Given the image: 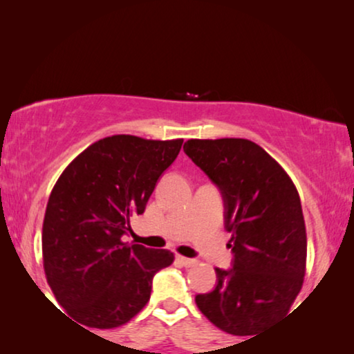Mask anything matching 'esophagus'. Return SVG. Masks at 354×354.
<instances>
[{"label":"esophagus","mask_w":354,"mask_h":354,"mask_svg":"<svg viewBox=\"0 0 354 354\" xmlns=\"http://www.w3.org/2000/svg\"><path fill=\"white\" fill-rule=\"evenodd\" d=\"M178 263H180L182 266H185V268H190V266H195L196 264V259H192V258H185V256H180L178 254L176 258Z\"/></svg>","instance_id":"1"}]
</instances>
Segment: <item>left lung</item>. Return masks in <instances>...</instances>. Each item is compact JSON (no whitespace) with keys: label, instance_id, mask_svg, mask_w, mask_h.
<instances>
[{"label":"left lung","instance_id":"obj_1","mask_svg":"<svg viewBox=\"0 0 354 354\" xmlns=\"http://www.w3.org/2000/svg\"><path fill=\"white\" fill-rule=\"evenodd\" d=\"M183 151L219 188L230 269L196 295L200 311L232 335H253L288 313L303 285L306 227L292 178L259 145L245 138L188 140Z\"/></svg>","mask_w":354,"mask_h":354}]
</instances>
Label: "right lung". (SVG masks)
<instances>
[{
	"mask_svg": "<svg viewBox=\"0 0 354 354\" xmlns=\"http://www.w3.org/2000/svg\"><path fill=\"white\" fill-rule=\"evenodd\" d=\"M183 140L113 135L90 145L57 178L43 221V268L55 297L85 327L114 328L142 311L169 250L122 241L143 214Z\"/></svg>",
	"mask_w": 354,
	"mask_h": 354,
	"instance_id": "right-lung-1",
	"label": "right lung"
}]
</instances>
